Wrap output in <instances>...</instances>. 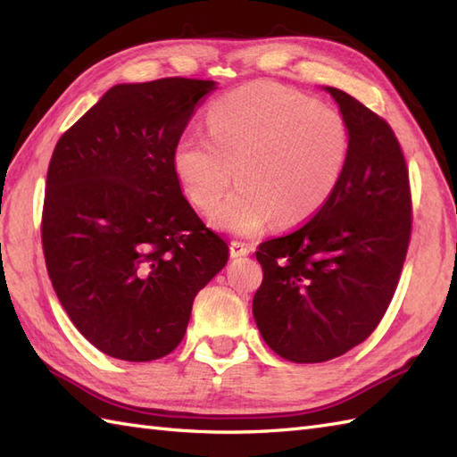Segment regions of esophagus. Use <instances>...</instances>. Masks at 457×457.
Masks as SVG:
<instances>
[{
	"label": "esophagus",
	"instance_id": "esophagus-1",
	"mask_svg": "<svg viewBox=\"0 0 457 457\" xmlns=\"http://www.w3.org/2000/svg\"><path fill=\"white\" fill-rule=\"evenodd\" d=\"M249 251L251 249L245 244H241V241H231V244H229V255L234 259L249 255Z\"/></svg>",
	"mask_w": 457,
	"mask_h": 457
}]
</instances>
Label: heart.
<instances>
[{"label":"heart","instance_id":"1","mask_svg":"<svg viewBox=\"0 0 457 457\" xmlns=\"http://www.w3.org/2000/svg\"><path fill=\"white\" fill-rule=\"evenodd\" d=\"M210 133L184 131L172 170L194 206L218 228L255 236L273 218L296 226L324 206L344 177L349 128L337 110L275 82H253L213 102ZM237 170L234 171L233 169Z\"/></svg>","mask_w":457,"mask_h":457}]
</instances>
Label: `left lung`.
<instances>
[{
	"instance_id": "1",
	"label": "left lung",
	"mask_w": 457,
	"mask_h": 457,
	"mask_svg": "<svg viewBox=\"0 0 457 457\" xmlns=\"http://www.w3.org/2000/svg\"><path fill=\"white\" fill-rule=\"evenodd\" d=\"M349 128V157L308 223L257 249L253 316L265 344L295 363H322L371 336L391 304L411 239L409 170L389 123L324 88Z\"/></svg>"
}]
</instances>
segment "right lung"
Listing matches in <instances>:
<instances>
[{"label": "right lung", "mask_w": 457, "mask_h": 457, "mask_svg": "<svg viewBox=\"0 0 457 457\" xmlns=\"http://www.w3.org/2000/svg\"><path fill=\"white\" fill-rule=\"evenodd\" d=\"M213 80L115 84L58 139L43 251L54 293L105 355L153 361L177 347L228 244L182 196L172 149Z\"/></svg>", "instance_id": "1"}]
</instances>
